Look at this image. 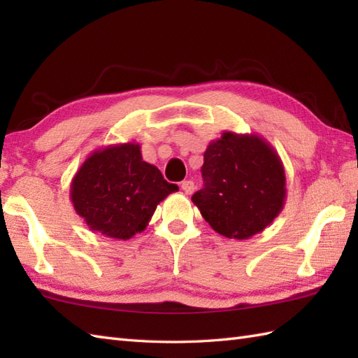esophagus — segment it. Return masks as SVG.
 <instances>
[{"mask_svg": "<svg viewBox=\"0 0 358 358\" xmlns=\"http://www.w3.org/2000/svg\"><path fill=\"white\" fill-rule=\"evenodd\" d=\"M181 189H183V192H185L186 195H191V194L194 192V189H195L194 181H191V180L183 181V183H181Z\"/></svg>", "mask_w": 358, "mask_h": 358, "instance_id": "34e87169", "label": "esophagus"}]
</instances>
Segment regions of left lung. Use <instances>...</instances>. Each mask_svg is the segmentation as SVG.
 <instances>
[{
    "label": "left lung",
    "mask_w": 358,
    "mask_h": 358,
    "mask_svg": "<svg viewBox=\"0 0 358 358\" xmlns=\"http://www.w3.org/2000/svg\"><path fill=\"white\" fill-rule=\"evenodd\" d=\"M201 173L204 187L194 194L192 201L223 237H254L285 208L283 163L260 135L224 131L208 144Z\"/></svg>",
    "instance_id": "1"
}]
</instances>
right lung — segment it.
Instances as JSON below:
<instances>
[{
	"instance_id": "1",
	"label": "right lung",
	"mask_w": 358,
	"mask_h": 358,
	"mask_svg": "<svg viewBox=\"0 0 358 358\" xmlns=\"http://www.w3.org/2000/svg\"><path fill=\"white\" fill-rule=\"evenodd\" d=\"M178 191L154 164L143 162L138 143L96 149L71 183V200L90 231L115 240L143 232L167 195Z\"/></svg>"
}]
</instances>
